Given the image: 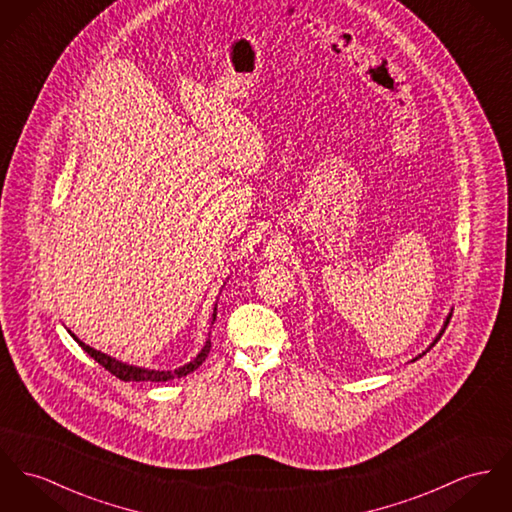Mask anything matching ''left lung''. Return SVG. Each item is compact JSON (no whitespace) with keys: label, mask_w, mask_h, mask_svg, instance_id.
<instances>
[{"label":"left lung","mask_w":512,"mask_h":512,"mask_svg":"<svg viewBox=\"0 0 512 512\" xmlns=\"http://www.w3.org/2000/svg\"><path fill=\"white\" fill-rule=\"evenodd\" d=\"M450 317H452V315H448V319H446V325H448V321H450ZM446 325H444V329H446ZM444 329H442V331H440V333H438V337H436V339H434L433 345H431V347H429V349H427V351H431V349H433L434 345H436V343H438V339H440V337H442V333H444ZM427 351H425V353H427ZM425 353H423V354H425ZM423 354H419V356H417V358H421V356H423ZM417 358H415V360H417Z\"/></svg>","instance_id":"8db88e82"}]
</instances>
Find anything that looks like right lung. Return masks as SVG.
Here are the masks:
<instances>
[{
  "mask_svg": "<svg viewBox=\"0 0 512 512\" xmlns=\"http://www.w3.org/2000/svg\"><path fill=\"white\" fill-rule=\"evenodd\" d=\"M212 319H216V312L212 315ZM74 339L78 341L79 347H81L85 353L89 354L91 358H95L105 370H109L113 376H117L118 380H122V382H167V380L183 378V376H187V374H191V372L197 370L198 366L206 360V356L210 353V347H212V343H210V339H208L206 345H204V349L198 353L195 360H191L189 364H185V366H181V368H177V370L159 372V370H146V368H136V366L122 364V362H118V360L107 356V354L99 353V351L87 347L85 343L79 341L76 335H74Z\"/></svg>",
  "mask_w": 512,
  "mask_h": 512,
  "instance_id": "right-lung-1",
  "label": "right lung"
}]
</instances>
